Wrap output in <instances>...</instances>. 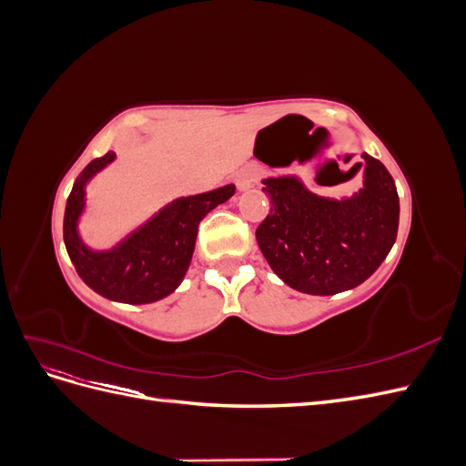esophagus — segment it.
Returning <instances> with one entry per match:
<instances>
[{
    "label": "esophagus",
    "mask_w": 466,
    "mask_h": 466,
    "mask_svg": "<svg viewBox=\"0 0 466 466\" xmlns=\"http://www.w3.org/2000/svg\"><path fill=\"white\" fill-rule=\"evenodd\" d=\"M260 178V171L257 167H243L241 171L237 173L235 177V182H237V188L238 190H247L250 188L255 182Z\"/></svg>",
    "instance_id": "1"
}]
</instances>
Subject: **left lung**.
<instances>
[{
	"instance_id": "left-lung-1",
	"label": "left lung",
	"mask_w": 466,
	"mask_h": 466,
	"mask_svg": "<svg viewBox=\"0 0 466 466\" xmlns=\"http://www.w3.org/2000/svg\"><path fill=\"white\" fill-rule=\"evenodd\" d=\"M365 187L327 200L289 177L266 178L270 214L257 241L272 270L293 289L334 295L360 286L389 255L399 231V194L385 165L363 153Z\"/></svg>"
}]
</instances>
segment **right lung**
I'll return each instance as SVG.
<instances>
[{
	"mask_svg": "<svg viewBox=\"0 0 466 466\" xmlns=\"http://www.w3.org/2000/svg\"><path fill=\"white\" fill-rule=\"evenodd\" d=\"M112 159L115 153L108 151L79 173L66 204L64 243L76 272L93 291L122 303H153L178 288L188 270L200 221L216 206L229 200L235 187L178 198L112 252H91L81 245L76 231L86 196L83 187Z\"/></svg>",
	"mask_w": 466,
	"mask_h": 466,
	"instance_id": "add662e5",
	"label": "right lung"
}]
</instances>
